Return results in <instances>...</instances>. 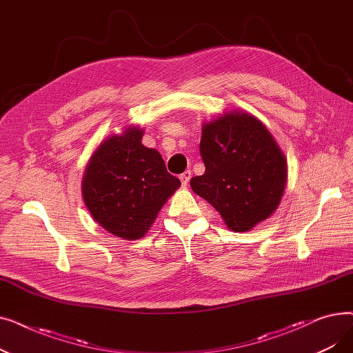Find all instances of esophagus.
<instances>
[{"label":"esophagus","instance_id":"34e87169","mask_svg":"<svg viewBox=\"0 0 353 353\" xmlns=\"http://www.w3.org/2000/svg\"><path fill=\"white\" fill-rule=\"evenodd\" d=\"M190 179H192V172H190V170H186V172L180 174V180H181V184H183V186H188L189 181H190Z\"/></svg>","mask_w":353,"mask_h":353}]
</instances>
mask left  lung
<instances>
[{"instance_id":"1","label":"left lung","mask_w":353,"mask_h":353,"mask_svg":"<svg viewBox=\"0 0 353 353\" xmlns=\"http://www.w3.org/2000/svg\"><path fill=\"white\" fill-rule=\"evenodd\" d=\"M200 156L206 172L190 180L233 232H248L279 206L286 159L268 128L248 113L232 111L203 125Z\"/></svg>"}]
</instances>
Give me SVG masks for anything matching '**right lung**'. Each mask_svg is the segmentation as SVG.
<instances>
[{
  "instance_id": "1",
  "label": "right lung",
  "mask_w": 353,
  "mask_h": 353,
  "mask_svg": "<svg viewBox=\"0 0 353 353\" xmlns=\"http://www.w3.org/2000/svg\"><path fill=\"white\" fill-rule=\"evenodd\" d=\"M143 130L108 137L91 157L83 179L87 209L107 232L127 240L143 237L180 180L160 153L141 144Z\"/></svg>"
}]
</instances>
